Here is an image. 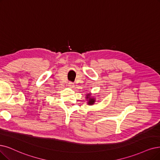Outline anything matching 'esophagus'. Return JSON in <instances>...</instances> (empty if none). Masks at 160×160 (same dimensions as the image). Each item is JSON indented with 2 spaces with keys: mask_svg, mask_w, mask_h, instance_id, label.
<instances>
[{
  "mask_svg": "<svg viewBox=\"0 0 160 160\" xmlns=\"http://www.w3.org/2000/svg\"><path fill=\"white\" fill-rule=\"evenodd\" d=\"M68 86H69V87H70V88H73V87H74V84H73V82H69V83H68Z\"/></svg>",
  "mask_w": 160,
  "mask_h": 160,
  "instance_id": "34e87169",
  "label": "esophagus"
}]
</instances>
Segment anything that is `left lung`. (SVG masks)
<instances>
[{
	"mask_svg": "<svg viewBox=\"0 0 160 160\" xmlns=\"http://www.w3.org/2000/svg\"><path fill=\"white\" fill-rule=\"evenodd\" d=\"M87 98H88V104H89V105H92L94 103V102H95V100H94V98H90V94H87Z\"/></svg>",
	"mask_w": 160,
	"mask_h": 160,
	"instance_id": "obj_1",
	"label": "left lung"
}]
</instances>
